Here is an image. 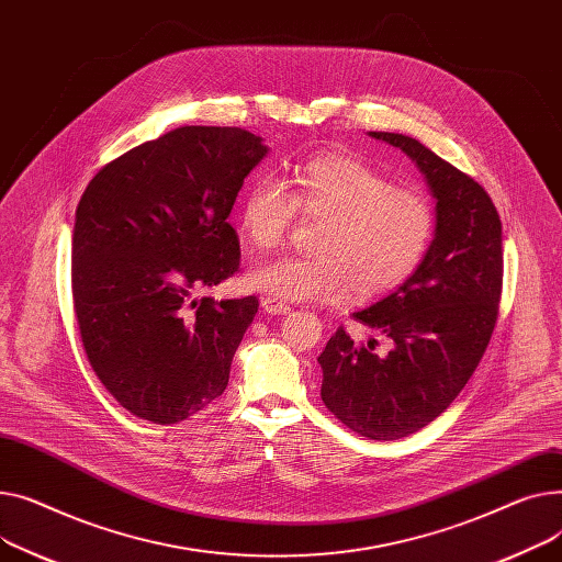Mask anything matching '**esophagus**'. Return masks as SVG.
Masks as SVG:
<instances>
[{
	"mask_svg": "<svg viewBox=\"0 0 562 562\" xmlns=\"http://www.w3.org/2000/svg\"><path fill=\"white\" fill-rule=\"evenodd\" d=\"M260 306H262V311L270 313V315H285V313H290V306L285 302L274 300V296H262Z\"/></svg>",
	"mask_w": 562,
	"mask_h": 562,
	"instance_id": "34e87169",
	"label": "esophagus"
}]
</instances>
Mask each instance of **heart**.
<instances>
[{"label": "heart", "instance_id": "b5f03b06", "mask_svg": "<svg viewBox=\"0 0 562 562\" xmlns=\"http://www.w3.org/2000/svg\"><path fill=\"white\" fill-rule=\"evenodd\" d=\"M296 215L322 222L306 258L260 262L247 285L279 302H374L402 288L426 260L438 234L434 202L397 188L353 156L324 154L296 168L292 188L258 179L238 211L240 238L254 251L279 249Z\"/></svg>", "mask_w": 562, "mask_h": 562}]
</instances>
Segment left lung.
Masks as SVG:
<instances>
[{
    "label": "left lung",
    "mask_w": 562,
    "mask_h": 562,
    "mask_svg": "<svg viewBox=\"0 0 562 562\" xmlns=\"http://www.w3.org/2000/svg\"><path fill=\"white\" fill-rule=\"evenodd\" d=\"M415 160L436 196L438 234L422 268L353 317L392 340L353 345L345 326L326 342L322 402L370 440H400L431 424L465 387L492 338L504 283L502 220L470 175L419 140L370 131Z\"/></svg>",
    "instance_id": "obj_1"
}]
</instances>
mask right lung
<instances>
[{
	"mask_svg": "<svg viewBox=\"0 0 562 562\" xmlns=\"http://www.w3.org/2000/svg\"><path fill=\"white\" fill-rule=\"evenodd\" d=\"M266 154L240 126H181L104 165L81 194L72 302L83 351L140 419L183 422L226 390L258 300L194 294L238 272L226 217Z\"/></svg>",
	"mask_w": 562,
	"mask_h": 562,
	"instance_id": "1",
	"label": "right lung"
}]
</instances>
